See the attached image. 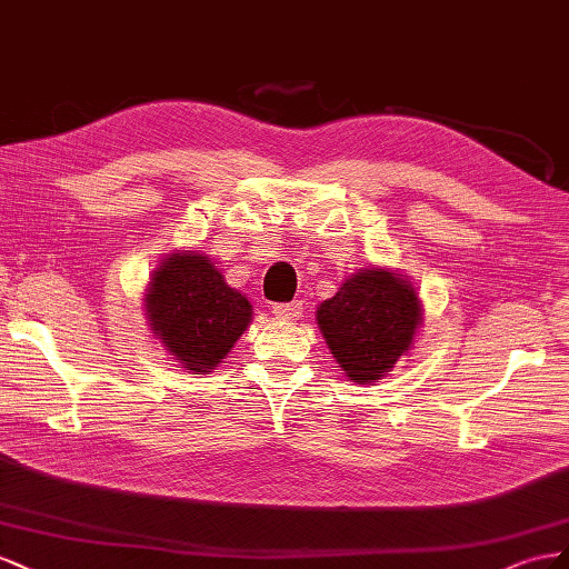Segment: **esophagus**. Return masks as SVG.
Instances as JSON below:
<instances>
[{"label":"esophagus","mask_w":569,"mask_h":569,"mask_svg":"<svg viewBox=\"0 0 569 569\" xmlns=\"http://www.w3.org/2000/svg\"><path fill=\"white\" fill-rule=\"evenodd\" d=\"M271 315L276 319H283V321H290L302 315V302L296 300V302H279V305H271Z\"/></svg>","instance_id":"obj_1"}]
</instances>
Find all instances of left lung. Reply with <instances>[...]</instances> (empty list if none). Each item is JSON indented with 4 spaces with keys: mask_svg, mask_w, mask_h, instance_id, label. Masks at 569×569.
<instances>
[{
    "mask_svg": "<svg viewBox=\"0 0 569 569\" xmlns=\"http://www.w3.org/2000/svg\"><path fill=\"white\" fill-rule=\"evenodd\" d=\"M317 323L346 377L375 383L412 348L421 305L402 273L369 267L317 307Z\"/></svg>",
    "mask_w": 569,
    "mask_h": 569,
    "instance_id": "8db88e82",
    "label": "left lung"
}]
</instances>
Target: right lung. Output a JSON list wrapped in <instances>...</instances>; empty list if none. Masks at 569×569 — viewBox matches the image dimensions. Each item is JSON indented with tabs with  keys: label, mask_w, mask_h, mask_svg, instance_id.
<instances>
[{
	"label": "right lung",
	"mask_w": 569,
	"mask_h": 569,
	"mask_svg": "<svg viewBox=\"0 0 569 569\" xmlns=\"http://www.w3.org/2000/svg\"><path fill=\"white\" fill-rule=\"evenodd\" d=\"M144 312L173 360L190 371H209L250 327L252 305L223 281L207 254L176 250L152 271Z\"/></svg>",
	"instance_id": "right-lung-1"
}]
</instances>
